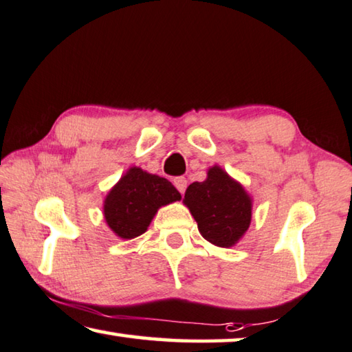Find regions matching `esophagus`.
<instances>
[{"label": "esophagus", "mask_w": 352, "mask_h": 352, "mask_svg": "<svg viewBox=\"0 0 352 352\" xmlns=\"http://www.w3.org/2000/svg\"><path fill=\"white\" fill-rule=\"evenodd\" d=\"M173 184H175V187L179 190V193L184 195L186 193V188H187V179L184 176H177L175 177V181H173Z\"/></svg>", "instance_id": "34e87169"}]
</instances>
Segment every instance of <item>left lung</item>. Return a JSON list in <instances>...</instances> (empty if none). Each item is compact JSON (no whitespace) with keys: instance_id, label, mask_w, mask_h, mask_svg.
<instances>
[{"instance_id":"obj_1","label":"left lung","mask_w":352,"mask_h":352,"mask_svg":"<svg viewBox=\"0 0 352 352\" xmlns=\"http://www.w3.org/2000/svg\"><path fill=\"white\" fill-rule=\"evenodd\" d=\"M184 202L198 223L201 235L219 248H230L250 226L249 195L219 166L208 170L204 182L190 184Z\"/></svg>"}]
</instances>
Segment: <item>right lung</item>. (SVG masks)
<instances>
[{"label": "right lung", "instance_id": "add662e5", "mask_svg": "<svg viewBox=\"0 0 352 352\" xmlns=\"http://www.w3.org/2000/svg\"><path fill=\"white\" fill-rule=\"evenodd\" d=\"M179 199L181 193L168 179L134 166L108 193L104 219L117 236L131 239L146 230L159 207Z\"/></svg>", "mask_w": 352, "mask_h": 352}]
</instances>
